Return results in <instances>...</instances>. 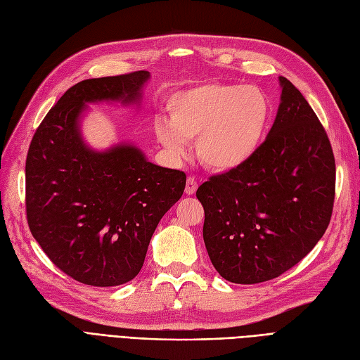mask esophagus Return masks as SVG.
Instances as JSON below:
<instances>
[{
  "label": "esophagus",
  "mask_w": 360,
  "mask_h": 360,
  "mask_svg": "<svg viewBox=\"0 0 360 360\" xmlns=\"http://www.w3.org/2000/svg\"><path fill=\"white\" fill-rule=\"evenodd\" d=\"M196 189H198V181H196V179H195L193 176H189L188 180H186V188H184L186 193H188V195H193V193L196 192Z\"/></svg>",
  "instance_id": "1"
}]
</instances>
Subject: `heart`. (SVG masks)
Masks as SVG:
<instances>
[{
    "mask_svg": "<svg viewBox=\"0 0 360 360\" xmlns=\"http://www.w3.org/2000/svg\"><path fill=\"white\" fill-rule=\"evenodd\" d=\"M169 120L156 122V137L181 158L196 140L201 164L217 172L241 168L264 143L271 105L266 95L252 86L201 83L172 95Z\"/></svg>",
    "mask_w": 360,
    "mask_h": 360,
    "instance_id": "obj_1",
    "label": "heart"
}]
</instances>
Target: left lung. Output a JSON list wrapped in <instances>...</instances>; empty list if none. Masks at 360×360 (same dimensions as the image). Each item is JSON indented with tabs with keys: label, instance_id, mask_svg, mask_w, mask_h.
I'll return each instance as SVG.
<instances>
[{
	"label": "left lung",
	"instance_id": "obj_1",
	"mask_svg": "<svg viewBox=\"0 0 360 360\" xmlns=\"http://www.w3.org/2000/svg\"><path fill=\"white\" fill-rule=\"evenodd\" d=\"M280 83L277 117L257 153L196 191L210 260L237 284L268 281L298 264L323 237L335 200L328 134L302 94L286 77Z\"/></svg>",
	"mask_w": 360,
	"mask_h": 360
}]
</instances>
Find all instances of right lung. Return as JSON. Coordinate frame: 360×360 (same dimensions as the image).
Masks as SVG:
<instances>
[{
  "instance_id": "obj_1",
  "label": "right lung",
  "mask_w": 360,
  "mask_h": 360,
  "mask_svg": "<svg viewBox=\"0 0 360 360\" xmlns=\"http://www.w3.org/2000/svg\"><path fill=\"white\" fill-rule=\"evenodd\" d=\"M147 71L79 82L37 128L25 164L32 237L56 268L96 288L139 274L159 220L183 195L186 174L147 162L137 147L95 153L80 139L84 103L137 101Z\"/></svg>"
}]
</instances>
